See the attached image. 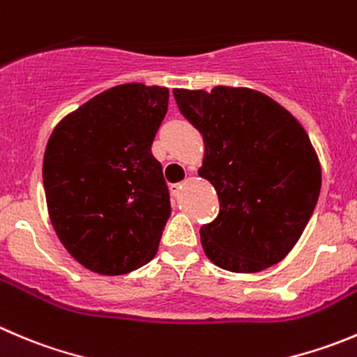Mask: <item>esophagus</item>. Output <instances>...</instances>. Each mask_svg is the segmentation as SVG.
Here are the masks:
<instances>
[{
    "mask_svg": "<svg viewBox=\"0 0 357 357\" xmlns=\"http://www.w3.org/2000/svg\"><path fill=\"white\" fill-rule=\"evenodd\" d=\"M181 188H183V183H172V185H171V195L178 197L179 190H181Z\"/></svg>",
    "mask_w": 357,
    "mask_h": 357,
    "instance_id": "1",
    "label": "esophagus"
}]
</instances>
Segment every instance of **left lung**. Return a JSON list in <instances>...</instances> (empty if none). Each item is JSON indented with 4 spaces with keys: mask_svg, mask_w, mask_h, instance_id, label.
<instances>
[{
    "mask_svg": "<svg viewBox=\"0 0 357 357\" xmlns=\"http://www.w3.org/2000/svg\"><path fill=\"white\" fill-rule=\"evenodd\" d=\"M179 112L204 137L199 174L220 213L200 228L207 258L241 274L275 265L298 242L321 192V165L298 120L251 89H174Z\"/></svg>",
    "mask_w": 357,
    "mask_h": 357,
    "instance_id": "obj_1",
    "label": "left lung"
}]
</instances>
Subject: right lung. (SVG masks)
Listing matches in <instances>:
<instances>
[{
	"mask_svg": "<svg viewBox=\"0 0 357 357\" xmlns=\"http://www.w3.org/2000/svg\"><path fill=\"white\" fill-rule=\"evenodd\" d=\"M167 105L165 86H113L61 120L48 139V214L89 271L127 274L157 255L171 197L151 144Z\"/></svg>",
	"mask_w": 357,
	"mask_h": 357,
	"instance_id": "right-lung-1",
	"label": "right lung"
}]
</instances>
